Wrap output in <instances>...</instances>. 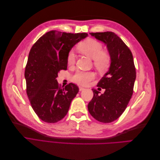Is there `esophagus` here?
Listing matches in <instances>:
<instances>
[{"mask_svg": "<svg viewBox=\"0 0 160 160\" xmlns=\"http://www.w3.org/2000/svg\"><path fill=\"white\" fill-rule=\"evenodd\" d=\"M79 91H83V90L85 89V88H83V87H81V86H79Z\"/></svg>", "mask_w": 160, "mask_h": 160, "instance_id": "obj_1", "label": "esophagus"}]
</instances>
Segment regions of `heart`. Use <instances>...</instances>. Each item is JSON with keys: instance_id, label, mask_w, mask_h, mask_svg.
I'll return each mask as SVG.
<instances>
[{"instance_id": "obj_1", "label": "heart", "mask_w": 160, "mask_h": 160, "mask_svg": "<svg viewBox=\"0 0 160 160\" xmlns=\"http://www.w3.org/2000/svg\"><path fill=\"white\" fill-rule=\"evenodd\" d=\"M78 48L85 55L93 59L94 65L98 71L103 72L108 70L111 64V58L107 52L103 51V45L100 42L93 38H87L80 43ZM75 58V52L71 51L67 57L68 64H74ZM94 77L95 74L91 71H77L72 77V80L75 83L85 85L93 79Z\"/></svg>"}]
</instances>
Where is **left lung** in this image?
Here are the masks:
<instances>
[{
    "label": "left lung",
    "mask_w": 160,
    "mask_h": 160,
    "mask_svg": "<svg viewBox=\"0 0 160 160\" xmlns=\"http://www.w3.org/2000/svg\"><path fill=\"white\" fill-rule=\"evenodd\" d=\"M107 45L111 64L98 84L105 89L103 94L93 89V98L88 104L90 114L102 123L118 119L126 109L133 92L136 71L132 53L125 42L113 32H90Z\"/></svg>",
    "instance_id": "8db88e82"
}]
</instances>
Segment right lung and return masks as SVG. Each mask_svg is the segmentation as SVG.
I'll use <instances>...</instances> for the list:
<instances>
[{
    "mask_svg": "<svg viewBox=\"0 0 160 160\" xmlns=\"http://www.w3.org/2000/svg\"><path fill=\"white\" fill-rule=\"evenodd\" d=\"M87 36L85 32L51 31L31 49L25 71L27 94L34 111L43 122L53 123L61 120L79 92L78 87L71 83L61 88L56 78L61 70H67L72 47Z\"/></svg>",
    "mask_w": 160,
    "mask_h": 160,
    "instance_id": "add662e5",
    "label": "right lung"
}]
</instances>
